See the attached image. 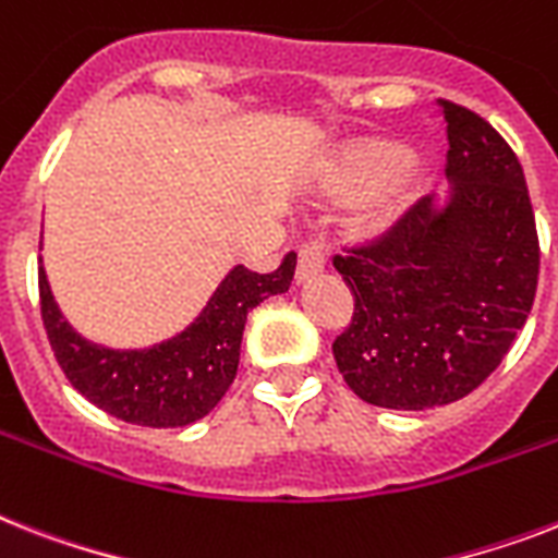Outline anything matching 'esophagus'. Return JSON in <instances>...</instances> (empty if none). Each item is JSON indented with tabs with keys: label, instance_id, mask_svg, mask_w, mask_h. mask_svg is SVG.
<instances>
[{
	"label": "esophagus",
	"instance_id": "obj_1",
	"mask_svg": "<svg viewBox=\"0 0 558 558\" xmlns=\"http://www.w3.org/2000/svg\"><path fill=\"white\" fill-rule=\"evenodd\" d=\"M326 264V248L318 240H306L301 248H298V280H310L315 275L324 271Z\"/></svg>",
	"mask_w": 558,
	"mask_h": 558
}]
</instances>
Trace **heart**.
Wrapping results in <instances>:
<instances>
[{
	"label": "heart",
	"mask_w": 558,
	"mask_h": 558,
	"mask_svg": "<svg viewBox=\"0 0 558 558\" xmlns=\"http://www.w3.org/2000/svg\"><path fill=\"white\" fill-rule=\"evenodd\" d=\"M329 185L347 197L373 192L375 217L384 223L418 185V171L401 160V151L387 143H361L335 162Z\"/></svg>",
	"instance_id": "b5f03b06"
}]
</instances>
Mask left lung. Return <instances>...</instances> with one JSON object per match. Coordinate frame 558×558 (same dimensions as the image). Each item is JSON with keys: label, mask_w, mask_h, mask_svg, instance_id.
Segmentation results:
<instances>
[{"label": "left lung", "mask_w": 558, "mask_h": 558, "mask_svg": "<svg viewBox=\"0 0 558 558\" xmlns=\"http://www.w3.org/2000/svg\"><path fill=\"white\" fill-rule=\"evenodd\" d=\"M450 201L412 203L378 238L335 255L352 298L332 343L366 404L429 410L470 396L505 361L538 283V234L524 171L490 122L438 99Z\"/></svg>", "instance_id": "8db88e82"}]
</instances>
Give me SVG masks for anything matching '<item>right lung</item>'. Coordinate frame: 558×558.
Here are the masks:
<instances>
[{
    "instance_id": "right-lung-1",
    "label": "right lung",
    "mask_w": 558,
    "mask_h": 558,
    "mask_svg": "<svg viewBox=\"0 0 558 558\" xmlns=\"http://www.w3.org/2000/svg\"><path fill=\"white\" fill-rule=\"evenodd\" d=\"M298 255L269 275L234 266L185 332L148 350H106L76 335L53 303L39 269V310L57 364L74 389L114 418L140 427H185L215 410L240 364L246 315L269 294L287 292Z\"/></svg>"
}]
</instances>
